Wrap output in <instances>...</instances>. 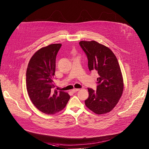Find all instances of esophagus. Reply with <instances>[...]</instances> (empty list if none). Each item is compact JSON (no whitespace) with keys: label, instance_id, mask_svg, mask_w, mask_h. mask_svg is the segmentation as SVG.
<instances>
[{"label":"esophagus","instance_id":"obj_1","mask_svg":"<svg viewBox=\"0 0 149 149\" xmlns=\"http://www.w3.org/2000/svg\"><path fill=\"white\" fill-rule=\"evenodd\" d=\"M78 90H79V89H74L71 90V91H72V93H76L77 91H78Z\"/></svg>","mask_w":149,"mask_h":149}]
</instances>
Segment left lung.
<instances>
[{"label": "left lung", "instance_id": "obj_1", "mask_svg": "<svg viewBox=\"0 0 149 149\" xmlns=\"http://www.w3.org/2000/svg\"><path fill=\"white\" fill-rule=\"evenodd\" d=\"M79 45L86 55L90 71L98 74L97 90L88 88L89 97L86 106L97 115L112 111L119 102L123 80L119 62L113 52L95 41H81Z\"/></svg>", "mask_w": 149, "mask_h": 149}]
</instances>
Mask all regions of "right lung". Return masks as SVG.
I'll list each match as a JSON object with an SVG mask.
<instances>
[{
	"instance_id": "obj_1",
	"label": "right lung",
	"mask_w": 149,
	"mask_h": 149,
	"mask_svg": "<svg viewBox=\"0 0 149 149\" xmlns=\"http://www.w3.org/2000/svg\"><path fill=\"white\" fill-rule=\"evenodd\" d=\"M61 46L51 44L37 51L30 59L26 74V85L30 100L41 112L53 115L61 111L70 96L54 89L56 57Z\"/></svg>"
}]
</instances>
